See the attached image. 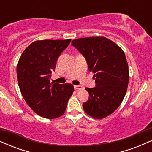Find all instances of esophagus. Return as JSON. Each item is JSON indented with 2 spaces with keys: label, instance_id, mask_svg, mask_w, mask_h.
<instances>
[{
  "label": "esophagus",
  "instance_id": "esophagus-1",
  "mask_svg": "<svg viewBox=\"0 0 152 152\" xmlns=\"http://www.w3.org/2000/svg\"><path fill=\"white\" fill-rule=\"evenodd\" d=\"M74 88H75V89H76V91L81 90V89H83V86H80V85H78V86H74Z\"/></svg>",
  "mask_w": 152,
  "mask_h": 152
}]
</instances>
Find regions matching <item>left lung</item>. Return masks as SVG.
Wrapping results in <instances>:
<instances>
[{"label": "left lung", "instance_id": "obj_1", "mask_svg": "<svg viewBox=\"0 0 152 152\" xmlns=\"http://www.w3.org/2000/svg\"><path fill=\"white\" fill-rule=\"evenodd\" d=\"M86 59L94 73L96 86L86 88L89 94L83 108L94 118H104L119 106L128 87L129 66L123 50L103 36L81 38L71 42Z\"/></svg>", "mask_w": 152, "mask_h": 152}]
</instances>
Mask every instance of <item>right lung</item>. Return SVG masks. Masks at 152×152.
Instances as JSON below:
<instances>
[{"label":"right lung","instance_id":"1","mask_svg":"<svg viewBox=\"0 0 152 152\" xmlns=\"http://www.w3.org/2000/svg\"><path fill=\"white\" fill-rule=\"evenodd\" d=\"M71 41H35L24 50L18 62L17 79L23 97L31 109L42 117L53 119L61 116L74 92L71 83L50 82L57 59Z\"/></svg>","mask_w":152,"mask_h":152}]
</instances>
